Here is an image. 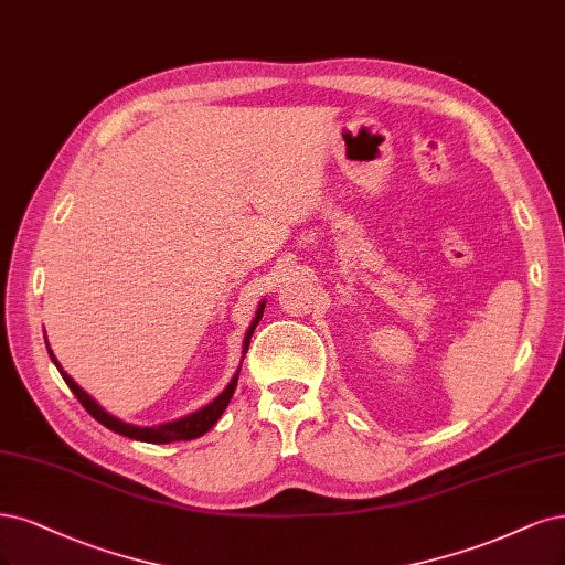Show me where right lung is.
<instances>
[{"instance_id":"add662e5","label":"right lung","mask_w":565,"mask_h":565,"mask_svg":"<svg viewBox=\"0 0 565 565\" xmlns=\"http://www.w3.org/2000/svg\"><path fill=\"white\" fill-rule=\"evenodd\" d=\"M264 306H266V301L259 303L257 316H255V320H252V324H249V329H247L245 341H243V358H245V353H247V345H249L252 332H255V327L259 324V320H262V316H264ZM46 348H49V343H46ZM49 355H51L53 364L57 366V372H61V376L65 379V383L70 385V391L76 395V399H79V402L84 404L86 412H88L97 423H103L105 427H109L111 433H119V435H124V437L138 439V441H149V444L186 441V439H196V437L205 435V433L210 430V427L215 425V423L220 420V416L224 414V408L228 406V402H231V397H233V391H236L238 374H241V366H238V372L233 374L231 383L224 387V393H222L217 399H212L207 406L199 408V412H193V414H189V416H184V418H180V420H170V423L157 425V427H138V425L124 423V420H119L116 416L107 414L100 404H97L88 393H84L82 387L72 381V376H70L67 372H63V366L57 364V360H55L51 348H49Z\"/></svg>"}]
</instances>
